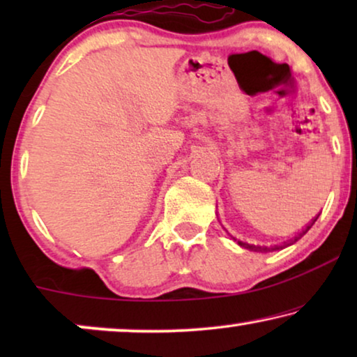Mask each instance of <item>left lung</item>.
<instances>
[{"instance_id":"1","label":"left lung","mask_w":357,"mask_h":357,"mask_svg":"<svg viewBox=\"0 0 357 357\" xmlns=\"http://www.w3.org/2000/svg\"><path fill=\"white\" fill-rule=\"evenodd\" d=\"M319 216H320V213H319V214H317V216H315V218H312V221H310V222H307V224H305V226H304V227H302V229H301V231H299V232H297L294 237H292V238H289V241H287V242H284V243H282V245H275V247H265V245H263V247H261V245H253V243H247V242L237 241V238H236V237H232V238H234V241H236V242L238 243V245H241V247H243V248H247V250H252V252H273V250H280V248H284V247H287V245H291V243H294V242H297V241H299V238H301L302 236H304V234H305L307 231H309V229H310L312 226H314V224H315V221H317V219H319Z\"/></svg>"}]
</instances>
